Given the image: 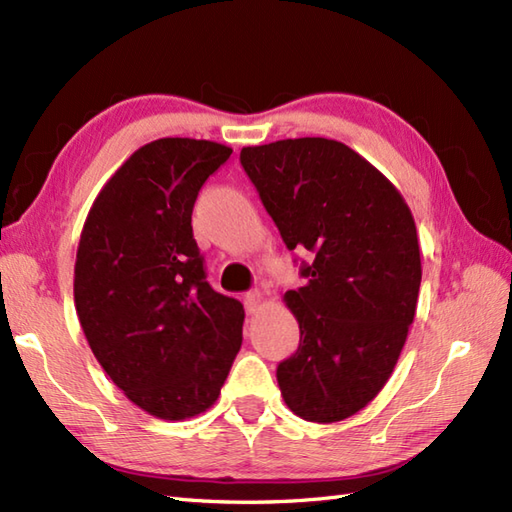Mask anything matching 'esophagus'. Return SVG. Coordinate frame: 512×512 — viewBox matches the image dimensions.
<instances>
[{"mask_svg":"<svg viewBox=\"0 0 512 512\" xmlns=\"http://www.w3.org/2000/svg\"><path fill=\"white\" fill-rule=\"evenodd\" d=\"M262 301H264V295L259 290H250L248 295H246V308L248 310H257L259 306H262Z\"/></svg>","mask_w":512,"mask_h":512,"instance_id":"34e87169","label":"esophagus"}]
</instances>
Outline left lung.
<instances>
[{
  "instance_id": "obj_1",
  "label": "left lung",
  "mask_w": 512,
  "mask_h": 512,
  "mask_svg": "<svg viewBox=\"0 0 512 512\" xmlns=\"http://www.w3.org/2000/svg\"><path fill=\"white\" fill-rule=\"evenodd\" d=\"M242 167L308 279L284 301L299 350L277 367L292 413L308 422L354 416L385 387L405 347L422 279L416 222L400 191L332 138L244 147Z\"/></svg>"
}]
</instances>
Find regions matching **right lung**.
Here are the masks:
<instances>
[{
	"label": "right lung",
	"instance_id": "add662e5",
	"mask_svg": "<svg viewBox=\"0 0 512 512\" xmlns=\"http://www.w3.org/2000/svg\"><path fill=\"white\" fill-rule=\"evenodd\" d=\"M233 154L158 138L96 195L74 264V306L112 383L149 416L187 420L220 396L242 347V303L215 292L193 239L204 180Z\"/></svg>",
	"mask_w": 512,
	"mask_h": 512
}]
</instances>
